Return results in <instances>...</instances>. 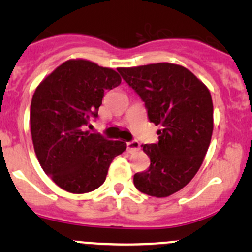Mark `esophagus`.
I'll list each match as a JSON object with an SVG mask.
<instances>
[{
	"label": "esophagus",
	"mask_w": 252,
	"mask_h": 252,
	"mask_svg": "<svg viewBox=\"0 0 252 252\" xmlns=\"http://www.w3.org/2000/svg\"><path fill=\"white\" fill-rule=\"evenodd\" d=\"M126 149H128L129 153L137 152V150L141 149L140 142H137V141H130V142L126 143Z\"/></svg>",
	"instance_id": "34e87169"
}]
</instances>
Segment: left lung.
<instances>
[{
  "instance_id": "1",
  "label": "left lung",
  "mask_w": 252,
  "mask_h": 252,
  "mask_svg": "<svg viewBox=\"0 0 252 252\" xmlns=\"http://www.w3.org/2000/svg\"><path fill=\"white\" fill-rule=\"evenodd\" d=\"M118 72L144 102L158 130V142L142 144L149 156L146 172L136 173L140 192L156 198L184 189L200 168L213 131V103L209 89L186 67L158 63Z\"/></svg>"
}]
</instances>
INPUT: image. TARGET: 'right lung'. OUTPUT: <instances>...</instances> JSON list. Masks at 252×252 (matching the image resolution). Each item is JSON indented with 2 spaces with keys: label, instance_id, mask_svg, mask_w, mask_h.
Here are the masks:
<instances>
[{
  "label": "right lung",
  "instance_id": "add662e5",
  "mask_svg": "<svg viewBox=\"0 0 252 252\" xmlns=\"http://www.w3.org/2000/svg\"><path fill=\"white\" fill-rule=\"evenodd\" d=\"M121 77L112 68L83 59L67 60L39 84L31 104V132L43 172L60 189L82 194L102 186L123 141L86 130L98 117L104 91Z\"/></svg>",
  "mask_w": 252,
  "mask_h": 252
}]
</instances>
